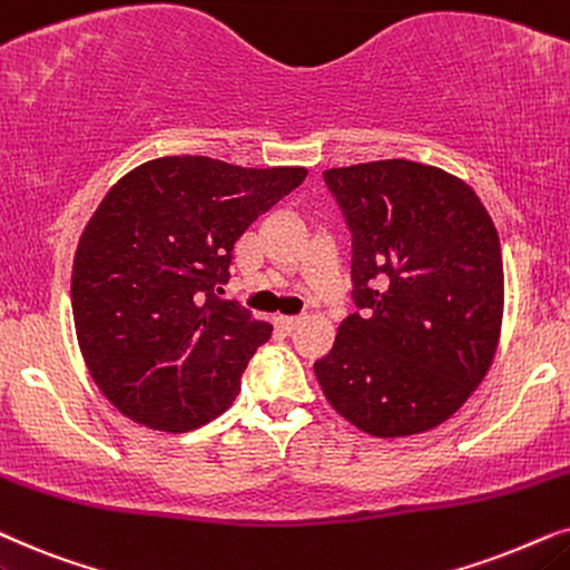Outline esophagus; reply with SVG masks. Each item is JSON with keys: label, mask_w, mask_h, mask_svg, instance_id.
<instances>
[{"label": "esophagus", "mask_w": 570, "mask_h": 570, "mask_svg": "<svg viewBox=\"0 0 570 570\" xmlns=\"http://www.w3.org/2000/svg\"><path fill=\"white\" fill-rule=\"evenodd\" d=\"M276 321H278V325H281V328H284V331H294V328H297V325L302 323V317H297V315H278L276 317Z\"/></svg>", "instance_id": "34e87169"}]
</instances>
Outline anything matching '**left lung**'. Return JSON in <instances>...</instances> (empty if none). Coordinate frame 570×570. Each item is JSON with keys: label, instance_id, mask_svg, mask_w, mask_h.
I'll return each mask as SVG.
<instances>
[{"label": "left lung", "instance_id": "left-lung-1", "mask_svg": "<svg viewBox=\"0 0 570 570\" xmlns=\"http://www.w3.org/2000/svg\"><path fill=\"white\" fill-rule=\"evenodd\" d=\"M352 232V299L315 362L336 412L375 438L438 428L482 383L503 321V255L474 189L404 158L323 171Z\"/></svg>", "mask_w": 570, "mask_h": 570}]
</instances>
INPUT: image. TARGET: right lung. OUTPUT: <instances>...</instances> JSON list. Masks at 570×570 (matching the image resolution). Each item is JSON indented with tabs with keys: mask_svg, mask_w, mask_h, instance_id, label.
Returning a JSON list of instances; mask_svg holds the SVG:
<instances>
[{
	"mask_svg": "<svg viewBox=\"0 0 570 570\" xmlns=\"http://www.w3.org/2000/svg\"><path fill=\"white\" fill-rule=\"evenodd\" d=\"M305 177L166 156L106 193L75 253L72 317L90 377L121 414L187 432L232 406L273 331L218 297L234 245Z\"/></svg>",
	"mask_w": 570,
	"mask_h": 570,
	"instance_id": "add662e5",
	"label": "right lung"
}]
</instances>
